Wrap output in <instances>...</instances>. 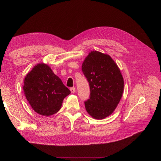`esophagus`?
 I'll return each mask as SVG.
<instances>
[{
  "label": "esophagus",
  "instance_id": "esophagus-1",
  "mask_svg": "<svg viewBox=\"0 0 161 161\" xmlns=\"http://www.w3.org/2000/svg\"><path fill=\"white\" fill-rule=\"evenodd\" d=\"M70 90L72 93H75V92H76V89H75V87H72V88L70 89Z\"/></svg>",
  "mask_w": 161,
  "mask_h": 161
}]
</instances>
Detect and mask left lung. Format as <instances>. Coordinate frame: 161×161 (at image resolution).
Here are the masks:
<instances>
[{
  "instance_id": "obj_1",
  "label": "left lung",
  "mask_w": 161,
  "mask_h": 161,
  "mask_svg": "<svg viewBox=\"0 0 161 161\" xmlns=\"http://www.w3.org/2000/svg\"><path fill=\"white\" fill-rule=\"evenodd\" d=\"M82 70L91 91L85 102L87 113L94 119H105L113 114L122 97L124 81L119 67L109 55L93 50L85 58Z\"/></svg>"
}]
</instances>
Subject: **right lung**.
<instances>
[{
    "label": "right lung",
    "mask_w": 161,
    "mask_h": 161,
    "mask_svg": "<svg viewBox=\"0 0 161 161\" xmlns=\"http://www.w3.org/2000/svg\"><path fill=\"white\" fill-rule=\"evenodd\" d=\"M24 94L32 109L43 116L59 111L63 100L70 93L61 79L44 63L34 66L24 79Z\"/></svg>",
    "instance_id": "obj_1"
}]
</instances>
